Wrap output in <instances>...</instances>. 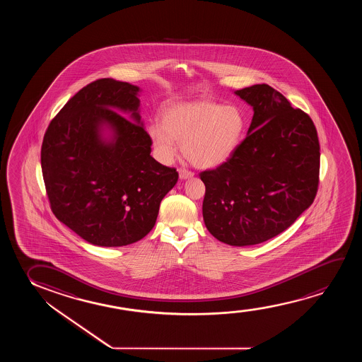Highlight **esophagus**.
<instances>
[{"label": "esophagus", "instance_id": "esophagus-1", "mask_svg": "<svg viewBox=\"0 0 362 362\" xmlns=\"http://www.w3.org/2000/svg\"><path fill=\"white\" fill-rule=\"evenodd\" d=\"M193 175V172H190V170H187V169L184 168L179 169V178L182 179V180H185V179L192 178Z\"/></svg>", "mask_w": 362, "mask_h": 362}]
</instances>
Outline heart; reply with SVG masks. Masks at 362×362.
Here are the masks:
<instances>
[{"instance_id":"heart-1","label":"heart","mask_w":362,"mask_h":362,"mask_svg":"<svg viewBox=\"0 0 362 362\" xmlns=\"http://www.w3.org/2000/svg\"><path fill=\"white\" fill-rule=\"evenodd\" d=\"M247 119L236 105L210 100L175 103L165 107L162 124L148 126V137L159 160L168 163L178 152V142L190 163L216 168L226 163L243 144Z\"/></svg>"}]
</instances>
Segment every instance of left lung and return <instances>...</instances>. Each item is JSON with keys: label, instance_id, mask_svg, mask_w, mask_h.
<instances>
[{"label": "left lung", "instance_id": "8db88e82", "mask_svg": "<svg viewBox=\"0 0 362 362\" xmlns=\"http://www.w3.org/2000/svg\"><path fill=\"white\" fill-rule=\"evenodd\" d=\"M233 94L252 107L247 136L226 163L200 179L209 233L241 247L277 236L312 205L320 147L312 119L269 85Z\"/></svg>", "mask_w": 362, "mask_h": 362}]
</instances>
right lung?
I'll use <instances>...</instances> for the list:
<instances>
[{"label":"right lung","mask_w":362,"mask_h":362,"mask_svg":"<svg viewBox=\"0 0 362 362\" xmlns=\"http://www.w3.org/2000/svg\"><path fill=\"white\" fill-rule=\"evenodd\" d=\"M141 91L111 78L96 80L64 105L45 134L40 164L52 210L95 246L144 238L178 180L175 169L151 156Z\"/></svg>","instance_id":"add662e5"}]
</instances>
